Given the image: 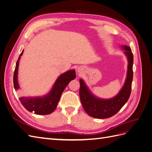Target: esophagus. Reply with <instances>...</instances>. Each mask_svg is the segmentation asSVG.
<instances>
[{"label": "esophagus", "mask_w": 152, "mask_h": 152, "mask_svg": "<svg viewBox=\"0 0 152 152\" xmlns=\"http://www.w3.org/2000/svg\"><path fill=\"white\" fill-rule=\"evenodd\" d=\"M84 67H82V66H80V67H79V68H78V72H79V73H82V71H83V70H84Z\"/></svg>", "instance_id": "1"}]
</instances>
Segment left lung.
I'll return each mask as SVG.
<instances>
[{
  "instance_id": "1",
  "label": "left lung",
  "mask_w": 152,
  "mask_h": 152,
  "mask_svg": "<svg viewBox=\"0 0 152 152\" xmlns=\"http://www.w3.org/2000/svg\"><path fill=\"white\" fill-rule=\"evenodd\" d=\"M122 48L128 61L127 77L122 89L115 96L110 99L99 98L91 93L83 80L80 79L79 95L82 107L92 117L102 119L112 117L129 98L133 78V54L131 48L127 45H122Z\"/></svg>"
}]
</instances>
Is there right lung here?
<instances>
[{"label":"right lung","mask_w":152,"mask_h":152,"mask_svg":"<svg viewBox=\"0 0 152 152\" xmlns=\"http://www.w3.org/2000/svg\"><path fill=\"white\" fill-rule=\"evenodd\" d=\"M23 53L22 50L16 64V68L14 73L13 82L16 90L20 89L18 81V72L19 62L21 56ZM76 78L75 70H68L59 75L49 93L42 96H23L20 100L23 106L29 111L37 115H48L53 112L56 108L57 105L61 98L64 89L71 80Z\"/></svg>","instance_id":"obj_1"}]
</instances>
